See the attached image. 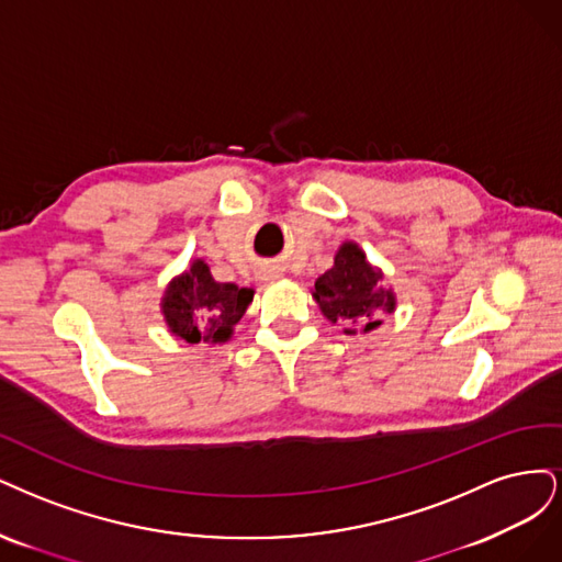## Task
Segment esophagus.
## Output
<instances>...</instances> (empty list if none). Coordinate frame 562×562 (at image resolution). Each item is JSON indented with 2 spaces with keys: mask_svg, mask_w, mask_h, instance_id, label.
<instances>
[{
  "mask_svg": "<svg viewBox=\"0 0 562 562\" xmlns=\"http://www.w3.org/2000/svg\"><path fill=\"white\" fill-rule=\"evenodd\" d=\"M263 278H266V280H268V273H266V276H263Z\"/></svg>",
  "mask_w": 562,
  "mask_h": 562,
  "instance_id": "esophagus-1",
  "label": "esophagus"
}]
</instances>
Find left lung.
I'll return each instance as SVG.
<instances>
[{
  "mask_svg": "<svg viewBox=\"0 0 562 562\" xmlns=\"http://www.w3.org/2000/svg\"><path fill=\"white\" fill-rule=\"evenodd\" d=\"M313 299L329 322H348L346 334H364L380 327V315L394 313L396 296L385 286L383 270L369 263L357 243H342L334 266L315 280Z\"/></svg>",
  "mask_w": 562,
  "mask_h": 562,
  "instance_id": "left-lung-1",
  "label": "left lung"
}]
</instances>
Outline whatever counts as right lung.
Wrapping results in <instances>:
<instances>
[{"mask_svg": "<svg viewBox=\"0 0 562 562\" xmlns=\"http://www.w3.org/2000/svg\"><path fill=\"white\" fill-rule=\"evenodd\" d=\"M255 292L233 282H216L210 266L195 259L187 273L177 276L162 294L160 311L172 336L187 342H226L245 315Z\"/></svg>", "mask_w": 562, "mask_h": 562, "instance_id": "1", "label": "right lung"}]
</instances>
